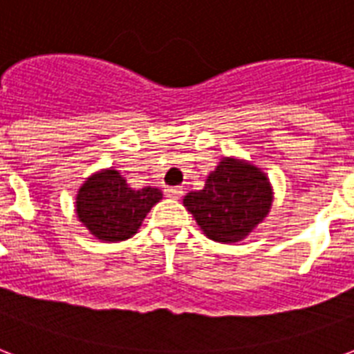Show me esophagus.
I'll return each instance as SVG.
<instances>
[{
    "label": "esophagus",
    "instance_id": "1",
    "mask_svg": "<svg viewBox=\"0 0 354 354\" xmlns=\"http://www.w3.org/2000/svg\"><path fill=\"white\" fill-rule=\"evenodd\" d=\"M165 195L169 196V198H180V196L183 195V189L182 187H167Z\"/></svg>",
    "mask_w": 354,
    "mask_h": 354
}]
</instances>
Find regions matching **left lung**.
<instances>
[{
	"mask_svg": "<svg viewBox=\"0 0 354 354\" xmlns=\"http://www.w3.org/2000/svg\"><path fill=\"white\" fill-rule=\"evenodd\" d=\"M273 195V185L260 167L247 159L223 158L201 191L183 196V206L206 237L239 243L269 215Z\"/></svg>",
	"mask_w": 354,
	"mask_h": 354,
	"instance_id": "1",
	"label": "left lung"
}]
</instances>
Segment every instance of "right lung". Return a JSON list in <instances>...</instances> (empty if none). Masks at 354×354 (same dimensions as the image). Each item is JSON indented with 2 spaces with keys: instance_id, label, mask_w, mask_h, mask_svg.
Wrapping results in <instances>:
<instances>
[{
  "instance_id": "obj_1",
  "label": "right lung",
  "mask_w": 354,
  "mask_h": 354,
  "mask_svg": "<svg viewBox=\"0 0 354 354\" xmlns=\"http://www.w3.org/2000/svg\"><path fill=\"white\" fill-rule=\"evenodd\" d=\"M163 193L158 187L131 189L117 169H102L81 183L75 195V215L100 241H126L137 234L142 221Z\"/></svg>"
}]
</instances>
